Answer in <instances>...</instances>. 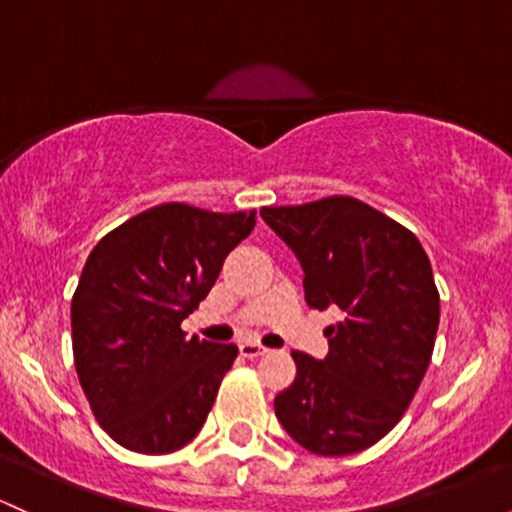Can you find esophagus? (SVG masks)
Returning <instances> with one entry per match:
<instances>
[{"label": "esophagus", "mask_w": 512, "mask_h": 512, "mask_svg": "<svg viewBox=\"0 0 512 512\" xmlns=\"http://www.w3.org/2000/svg\"><path fill=\"white\" fill-rule=\"evenodd\" d=\"M265 352H267V347H262L260 342H252V340L240 342V355L247 357V359L260 357V355H265Z\"/></svg>", "instance_id": "esophagus-1"}]
</instances>
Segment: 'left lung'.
I'll return each mask as SVG.
<instances>
[{
	"label": "left lung",
	"mask_w": 512,
	"mask_h": 512,
	"mask_svg": "<svg viewBox=\"0 0 512 512\" xmlns=\"http://www.w3.org/2000/svg\"><path fill=\"white\" fill-rule=\"evenodd\" d=\"M260 216L299 257L308 306L342 311L328 357L291 352L296 379L274 413L308 452H362L403 418L428 372L440 325L428 255L411 230L352 196Z\"/></svg>",
	"instance_id": "1"
}]
</instances>
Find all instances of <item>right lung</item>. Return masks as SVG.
Listing matches in <instances>:
<instances>
[{
  "instance_id": "add662e5",
  "label": "right lung",
  "mask_w": 512,
  "mask_h": 512,
  "mask_svg": "<svg viewBox=\"0 0 512 512\" xmlns=\"http://www.w3.org/2000/svg\"><path fill=\"white\" fill-rule=\"evenodd\" d=\"M255 211L160 204L106 233L72 296V352L94 418L121 447L167 454L206 423L235 345L187 340L182 320L216 284Z\"/></svg>"
}]
</instances>
